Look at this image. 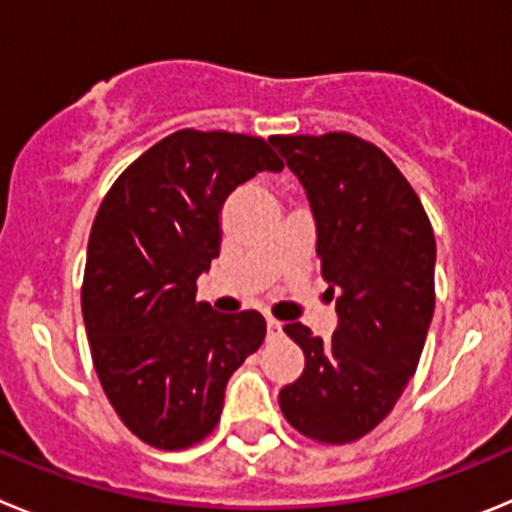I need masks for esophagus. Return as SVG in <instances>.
I'll list each match as a JSON object with an SVG mask.
<instances>
[{
  "label": "esophagus",
  "instance_id": "34e87169",
  "mask_svg": "<svg viewBox=\"0 0 512 512\" xmlns=\"http://www.w3.org/2000/svg\"><path fill=\"white\" fill-rule=\"evenodd\" d=\"M279 333H282V323L274 318H266V336L274 338V336H279Z\"/></svg>",
  "mask_w": 512,
  "mask_h": 512
}]
</instances>
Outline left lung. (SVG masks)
Instances as JSON below:
<instances>
[{
    "mask_svg": "<svg viewBox=\"0 0 512 512\" xmlns=\"http://www.w3.org/2000/svg\"><path fill=\"white\" fill-rule=\"evenodd\" d=\"M300 179L336 295L333 338L289 323L305 372L279 405L302 436L348 443L382 423L415 374L436 292V238L418 194L377 146L348 133L274 135Z\"/></svg>",
    "mask_w": 512,
    "mask_h": 512,
    "instance_id": "obj_1",
    "label": "left lung"
}]
</instances>
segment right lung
<instances>
[{
	"label": "right lung",
	"instance_id": "add662e5",
	"mask_svg": "<svg viewBox=\"0 0 512 512\" xmlns=\"http://www.w3.org/2000/svg\"><path fill=\"white\" fill-rule=\"evenodd\" d=\"M284 164L261 138L179 130L122 171L94 217L81 312L115 413L156 449H187L220 420L230 374L264 343L256 310L215 312L197 279L220 256L235 187Z\"/></svg>",
	"mask_w": 512,
	"mask_h": 512
}]
</instances>
